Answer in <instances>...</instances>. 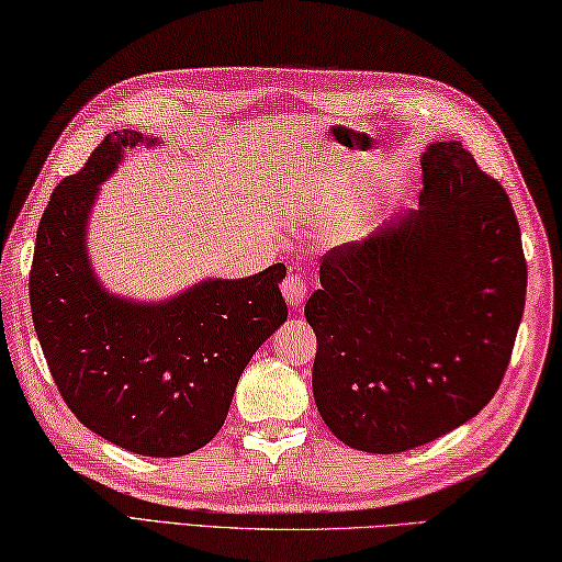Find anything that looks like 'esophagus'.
<instances>
[{"label":"esophagus","mask_w":562,"mask_h":562,"mask_svg":"<svg viewBox=\"0 0 562 562\" xmlns=\"http://www.w3.org/2000/svg\"><path fill=\"white\" fill-rule=\"evenodd\" d=\"M281 291H283V297L289 301L291 307H301L305 303V297H307V285L301 277H297V273H289V277L283 279Z\"/></svg>","instance_id":"34e87169"}]
</instances>
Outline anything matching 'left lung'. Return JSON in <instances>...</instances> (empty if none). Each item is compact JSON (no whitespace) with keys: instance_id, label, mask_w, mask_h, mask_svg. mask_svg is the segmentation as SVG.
Returning <instances> with one entry per match:
<instances>
[{"instance_id":"left-lung-1","label":"left lung","mask_w":562,"mask_h":562,"mask_svg":"<svg viewBox=\"0 0 562 562\" xmlns=\"http://www.w3.org/2000/svg\"><path fill=\"white\" fill-rule=\"evenodd\" d=\"M419 209L329 249L305 319L313 395L339 441L400 453L483 409L505 378L526 301L507 191L458 140L422 155Z\"/></svg>"}]
</instances>
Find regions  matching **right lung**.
<instances>
[{
	"label": "right lung",
	"instance_id": "right-lung-1",
	"mask_svg": "<svg viewBox=\"0 0 562 562\" xmlns=\"http://www.w3.org/2000/svg\"><path fill=\"white\" fill-rule=\"evenodd\" d=\"M143 143L157 137L113 131L55 187L29 295L43 357L75 417L125 451L175 458L215 437L245 366L289 317L279 289L285 267L205 279L165 303L109 293L89 265L87 223L101 181Z\"/></svg>",
	"mask_w": 562,
	"mask_h": 562
}]
</instances>
